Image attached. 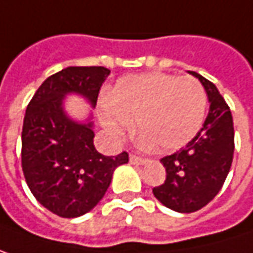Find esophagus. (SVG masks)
<instances>
[{"instance_id":"1","label":"esophagus","mask_w":253,"mask_h":253,"mask_svg":"<svg viewBox=\"0 0 253 253\" xmlns=\"http://www.w3.org/2000/svg\"><path fill=\"white\" fill-rule=\"evenodd\" d=\"M128 159H130V164H133V165H143V164L148 162L145 158H140V156H136V155H130Z\"/></svg>"}]
</instances>
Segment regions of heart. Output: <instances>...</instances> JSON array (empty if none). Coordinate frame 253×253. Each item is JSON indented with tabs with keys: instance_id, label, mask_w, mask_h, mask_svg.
<instances>
[{
	"instance_id": "obj_1",
	"label": "heart",
	"mask_w": 253,
	"mask_h": 253,
	"mask_svg": "<svg viewBox=\"0 0 253 253\" xmlns=\"http://www.w3.org/2000/svg\"><path fill=\"white\" fill-rule=\"evenodd\" d=\"M207 94L194 78L150 72L122 78L104 100L100 122L116 139L131 128L159 152L190 143L204 123Z\"/></svg>"
}]
</instances>
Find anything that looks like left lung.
I'll return each instance as SVG.
<instances>
[{
	"label": "left lung",
	"instance_id": "obj_1",
	"mask_svg": "<svg viewBox=\"0 0 253 253\" xmlns=\"http://www.w3.org/2000/svg\"><path fill=\"white\" fill-rule=\"evenodd\" d=\"M203 84L210 110L201 130L185 148L161 159L167 179L153 195L178 213H193L207 206L221 190L235 150L233 119L213 82L190 71Z\"/></svg>",
	"mask_w": 253,
	"mask_h": 253
}]
</instances>
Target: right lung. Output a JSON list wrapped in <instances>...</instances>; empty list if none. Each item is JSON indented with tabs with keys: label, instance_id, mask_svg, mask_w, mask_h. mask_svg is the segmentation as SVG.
<instances>
[{
	"label": "right lung",
	"instance_id": "add662e5",
	"mask_svg": "<svg viewBox=\"0 0 253 253\" xmlns=\"http://www.w3.org/2000/svg\"><path fill=\"white\" fill-rule=\"evenodd\" d=\"M110 71L69 66L44 81L27 105L21 133V167L35 198L60 217L91 211L110 187L127 152L104 156L94 146V123H80L63 110L66 94H80L95 107Z\"/></svg>",
	"mask_w": 253,
	"mask_h": 253
}]
</instances>
